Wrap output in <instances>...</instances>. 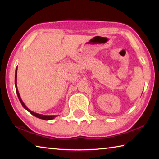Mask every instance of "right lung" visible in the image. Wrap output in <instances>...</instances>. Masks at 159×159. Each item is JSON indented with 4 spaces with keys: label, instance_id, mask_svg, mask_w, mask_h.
I'll return each instance as SVG.
<instances>
[{
    "label": "right lung",
    "instance_id": "add662e5",
    "mask_svg": "<svg viewBox=\"0 0 159 159\" xmlns=\"http://www.w3.org/2000/svg\"><path fill=\"white\" fill-rule=\"evenodd\" d=\"M17 69H16L15 70V88H16V92H17V95L18 96V98L19 99H20V102H21V105L23 106L24 108H25V109L27 110V111L31 113V114L32 115H34V116H36L37 118H41V119H43V120H52L53 119V118H55V117H57V116H55V115H51V116H48V115H43V114H37V113H35L34 111H31L30 109H28V107H26L25 103H24L23 101L21 100V97L20 95V93H19V91H18V89H17Z\"/></svg>",
    "mask_w": 159,
    "mask_h": 159
}]
</instances>
